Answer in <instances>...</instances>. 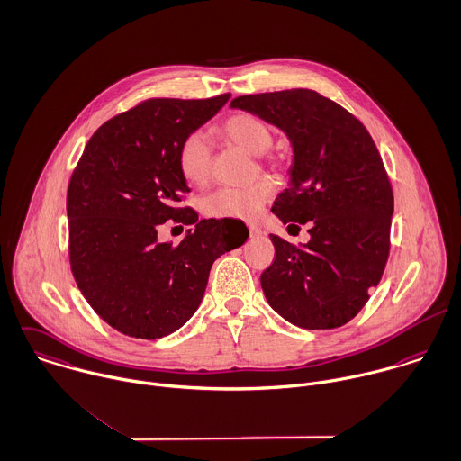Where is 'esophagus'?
I'll list each match as a JSON object with an SVG mask.
<instances>
[{
    "mask_svg": "<svg viewBox=\"0 0 461 461\" xmlns=\"http://www.w3.org/2000/svg\"><path fill=\"white\" fill-rule=\"evenodd\" d=\"M249 232H250V236H258V234H261V229H259V225L250 223L249 225Z\"/></svg>",
    "mask_w": 461,
    "mask_h": 461,
    "instance_id": "34e87169",
    "label": "esophagus"
}]
</instances>
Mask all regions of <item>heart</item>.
Listing matches in <instances>:
<instances>
[{
  "label": "heart",
  "instance_id": "b5f03b06",
  "mask_svg": "<svg viewBox=\"0 0 461 461\" xmlns=\"http://www.w3.org/2000/svg\"><path fill=\"white\" fill-rule=\"evenodd\" d=\"M218 134L230 145L250 154H261V162L276 167L279 157L268 149L274 143L272 129L249 113L230 114L218 127ZM176 164L182 176L193 185H205L211 176L212 149L203 134H187L176 152ZM276 185L270 178H259L245 187H221L202 200V212L218 220H254L263 205L274 196Z\"/></svg>",
  "mask_w": 461,
  "mask_h": 461
}]
</instances>
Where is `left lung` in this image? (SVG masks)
Here are the masks:
<instances>
[{
    "mask_svg": "<svg viewBox=\"0 0 461 461\" xmlns=\"http://www.w3.org/2000/svg\"><path fill=\"white\" fill-rule=\"evenodd\" d=\"M230 105L288 134L292 185L272 212L285 225H309L304 247L270 234L276 259L261 274L268 304L304 329L345 325L368 303L390 256L393 191L372 136L311 89L243 95Z\"/></svg>",
    "mask_w": 461,
    "mask_h": 461,
    "instance_id": "8db88e82",
    "label": "left lung"
}]
</instances>
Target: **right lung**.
Masks as SVG:
<instances>
[{
    "label": "right lung",
    "instance_id": "obj_1",
    "mask_svg": "<svg viewBox=\"0 0 461 461\" xmlns=\"http://www.w3.org/2000/svg\"><path fill=\"white\" fill-rule=\"evenodd\" d=\"M229 98L140 102L91 136L73 169L71 272L89 306L122 334L155 339L182 327L202 303L214 259L249 238L241 221H198L178 205L189 191L178 147ZM167 219L194 222L195 230L178 246L158 244L156 230Z\"/></svg>",
    "mask_w": 461,
    "mask_h": 461
}]
</instances>
